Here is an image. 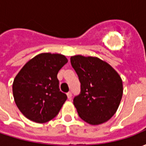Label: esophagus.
Returning a JSON list of instances; mask_svg holds the SVG:
<instances>
[{
    "label": "esophagus",
    "instance_id": "esophagus-1",
    "mask_svg": "<svg viewBox=\"0 0 146 146\" xmlns=\"http://www.w3.org/2000/svg\"><path fill=\"white\" fill-rule=\"evenodd\" d=\"M67 98L69 100H71L72 99V93L71 92H68L67 93Z\"/></svg>",
    "mask_w": 146,
    "mask_h": 146
}]
</instances>
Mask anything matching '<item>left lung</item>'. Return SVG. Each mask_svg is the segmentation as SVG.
I'll list each match as a JSON object with an SVG mask.
<instances>
[{
    "label": "left lung",
    "mask_w": 146,
    "mask_h": 146,
    "mask_svg": "<svg viewBox=\"0 0 146 146\" xmlns=\"http://www.w3.org/2000/svg\"><path fill=\"white\" fill-rule=\"evenodd\" d=\"M70 62L80 82V93L73 98L79 116L88 123L108 121L118 109L123 82L110 65L97 57L74 55Z\"/></svg>",
    "instance_id": "obj_1"
}]
</instances>
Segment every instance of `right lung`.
<instances>
[{"mask_svg": "<svg viewBox=\"0 0 146 146\" xmlns=\"http://www.w3.org/2000/svg\"><path fill=\"white\" fill-rule=\"evenodd\" d=\"M67 62L62 54L41 53L16 75L12 84L15 102L27 119L43 123L57 116L67 99L59 90L57 74Z\"/></svg>", "mask_w": 146, "mask_h": 146, "instance_id": "add662e5", "label": "right lung"}]
</instances>
